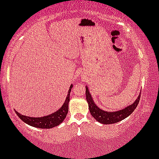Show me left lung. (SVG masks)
<instances>
[{"label":"left lung","mask_w":159,"mask_h":159,"mask_svg":"<svg viewBox=\"0 0 159 159\" xmlns=\"http://www.w3.org/2000/svg\"><path fill=\"white\" fill-rule=\"evenodd\" d=\"M140 97H141V95L139 94L137 99L134 101V103H132L131 106H127V108L123 109V110L116 112L104 111L98 108L96 106V104L93 101L92 97H91L89 89H88L87 87H86V98H87L88 104H89L90 113L92 114L93 118L97 120L98 122L105 125L118 123V122L123 120V119L128 117L134 111V109L137 108L139 102Z\"/></svg>","instance_id":"left-lung-1"}]
</instances>
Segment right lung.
<instances>
[{
	"label": "right lung",
	"instance_id": "right-lung-1",
	"mask_svg": "<svg viewBox=\"0 0 159 159\" xmlns=\"http://www.w3.org/2000/svg\"><path fill=\"white\" fill-rule=\"evenodd\" d=\"M72 88V85L70 86L68 94L66 98V100L65 101L61 109H59L56 113H52L51 115L47 116L41 117V118H32V117H28L23 115H21L17 111H15L17 115L19 116V118L25 122V123L30 125L31 126L38 127V128L42 129H50L52 127H54L58 125L61 124L65 118L68 112V103L70 101V93L71 92V89Z\"/></svg>",
	"mask_w": 159,
	"mask_h": 159
}]
</instances>
